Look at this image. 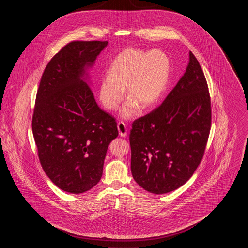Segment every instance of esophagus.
Returning <instances> with one entry per match:
<instances>
[{"label":"esophagus","instance_id":"34e87169","mask_svg":"<svg viewBox=\"0 0 248 248\" xmlns=\"http://www.w3.org/2000/svg\"><path fill=\"white\" fill-rule=\"evenodd\" d=\"M117 127H118L119 135L121 137H125L127 135V127L124 123L119 122Z\"/></svg>","mask_w":248,"mask_h":248}]
</instances>
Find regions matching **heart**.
Returning a JSON list of instances; mask_svg holds the SVG:
<instances>
[{
	"mask_svg": "<svg viewBox=\"0 0 248 248\" xmlns=\"http://www.w3.org/2000/svg\"><path fill=\"white\" fill-rule=\"evenodd\" d=\"M171 63L164 51L154 49L127 48L112 60L108 76L100 79L99 100L107 109H116L126 92L131 97L122 109V115L130 118L142 108L154 106L162 94L170 77Z\"/></svg>",
	"mask_w": 248,
	"mask_h": 248,
	"instance_id": "obj_1",
	"label": "heart"
}]
</instances>
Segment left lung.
I'll list each match as a JSON object with an SVG mask.
<instances>
[{
  "mask_svg": "<svg viewBox=\"0 0 248 248\" xmlns=\"http://www.w3.org/2000/svg\"><path fill=\"white\" fill-rule=\"evenodd\" d=\"M211 99L203 71L189 52L186 72L164 102L133 122L131 172L143 189H178L200 165L211 128Z\"/></svg>",
  "mask_w": 248,
  "mask_h": 248,
  "instance_id": "left-lung-1",
  "label": "left lung"
}]
</instances>
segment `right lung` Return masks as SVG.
<instances>
[{
    "mask_svg": "<svg viewBox=\"0 0 248 248\" xmlns=\"http://www.w3.org/2000/svg\"><path fill=\"white\" fill-rule=\"evenodd\" d=\"M108 42L72 41L42 75L32 115L41 165L52 182L71 193L92 189L102 177L107 150L117 138L115 118L97 106L82 79Z\"/></svg>",
    "mask_w": 248,
    "mask_h": 248,
    "instance_id": "add662e5",
    "label": "right lung"
}]
</instances>
